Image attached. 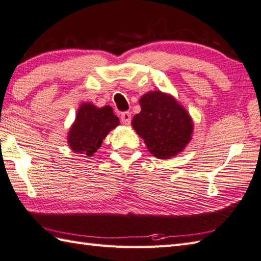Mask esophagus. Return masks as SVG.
<instances>
[{"label": "esophagus", "instance_id": "obj_1", "mask_svg": "<svg viewBox=\"0 0 261 261\" xmlns=\"http://www.w3.org/2000/svg\"><path fill=\"white\" fill-rule=\"evenodd\" d=\"M120 119H121L122 123L125 125H129L131 122V113L130 112H122Z\"/></svg>", "mask_w": 261, "mask_h": 261}]
</instances>
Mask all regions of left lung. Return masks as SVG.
<instances>
[{"instance_id":"1","label":"left lung","mask_w":261,"mask_h":261,"mask_svg":"<svg viewBox=\"0 0 261 261\" xmlns=\"http://www.w3.org/2000/svg\"><path fill=\"white\" fill-rule=\"evenodd\" d=\"M141 112L132 126L154 157L167 159L179 153L190 142L193 122L174 97L162 92H149L140 98Z\"/></svg>"}]
</instances>
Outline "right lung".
I'll return each mask as SVG.
<instances>
[{
  "instance_id": "right-lung-1",
  "label": "right lung",
  "mask_w": 261,
  "mask_h": 261,
  "mask_svg": "<svg viewBox=\"0 0 261 261\" xmlns=\"http://www.w3.org/2000/svg\"><path fill=\"white\" fill-rule=\"evenodd\" d=\"M119 118L111 107L98 109L91 103L82 104L68 134L71 150L91 157L101 147L109 132L118 126Z\"/></svg>"
}]
</instances>
